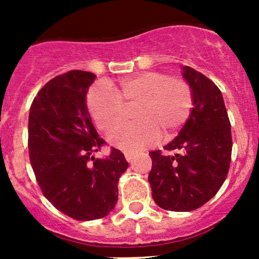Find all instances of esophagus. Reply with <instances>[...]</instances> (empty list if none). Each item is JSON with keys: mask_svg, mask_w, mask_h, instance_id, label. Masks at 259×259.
<instances>
[{"mask_svg": "<svg viewBox=\"0 0 259 259\" xmlns=\"http://www.w3.org/2000/svg\"><path fill=\"white\" fill-rule=\"evenodd\" d=\"M124 155H125V159H126V160L129 161V163H130V161H132L133 159H134L135 154H133V153H125Z\"/></svg>", "mask_w": 259, "mask_h": 259, "instance_id": "34e87169", "label": "esophagus"}]
</instances>
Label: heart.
Instances as JSON below:
<instances>
[{
	"label": "heart",
	"instance_id": "1",
	"mask_svg": "<svg viewBox=\"0 0 259 259\" xmlns=\"http://www.w3.org/2000/svg\"><path fill=\"white\" fill-rule=\"evenodd\" d=\"M86 105L96 125L103 132L123 117L125 107L137 108V121L110 130L108 142L124 151H139L151 145L161 133L169 138L189 119L194 94L188 81L165 72L146 71L122 77L114 85L98 82L89 90Z\"/></svg>",
	"mask_w": 259,
	"mask_h": 259
}]
</instances>
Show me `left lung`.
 <instances>
[{"instance_id": "obj_1", "label": "left lung", "mask_w": 259, "mask_h": 259, "mask_svg": "<svg viewBox=\"0 0 259 259\" xmlns=\"http://www.w3.org/2000/svg\"><path fill=\"white\" fill-rule=\"evenodd\" d=\"M183 76L194 94V106L178 137L149 153L153 165L149 183L156 204L165 210L190 211L217 194L228 174L232 158L231 121L221 90L189 66Z\"/></svg>"}]
</instances>
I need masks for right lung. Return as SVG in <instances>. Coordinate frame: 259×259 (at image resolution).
<instances>
[{
	"label": "right lung",
	"mask_w": 259,
	"mask_h": 259,
	"mask_svg": "<svg viewBox=\"0 0 259 259\" xmlns=\"http://www.w3.org/2000/svg\"><path fill=\"white\" fill-rule=\"evenodd\" d=\"M93 72L71 70L50 80L33 99L28 115V155L42 194L76 221L108 215L117 202V182L127 169L124 154L105 145L86 105Z\"/></svg>",
	"instance_id": "obj_1"
}]
</instances>
